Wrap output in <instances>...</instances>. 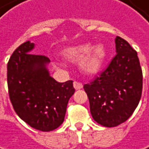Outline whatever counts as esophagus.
<instances>
[{
	"label": "esophagus",
	"instance_id": "obj_1",
	"mask_svg": "<svg viewBox=\"0 0 149 149\" xmlns=\"http://www.w3.org/2000/svg\"><path fill=\"white\" fill-rule=\"evenodd\" d=\"M73 86H74V88H75L76 90L81 89V88L83 87V85H82V83H80V82H78V81H74V82H73Z\"/></svg>",
	"mask_w": 149,
	"mask_h": 149
}]
</instances>
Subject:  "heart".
Segmentation results:
<instances>
[{
    "label": "heart",
    "mask_w": 149,
    "mask_h": 149,
    "mask_svg": "<svg viewBox=\"0 0 149 149\" xmlns=\"http://www.w3.org/2000/svg\"><path fill=\"white\" fill-rule=\"evenodd\" d=\"M63 56L70 62L79 63L80 69L86 74H94L100 70L105 58L106 50L102 45L91 47L88 43L70 47L63 51Z\"/></svg>",
    "instance_id": "obj_1"
}]
</instances>
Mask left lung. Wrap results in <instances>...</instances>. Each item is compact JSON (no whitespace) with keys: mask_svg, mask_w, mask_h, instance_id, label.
I'll return each instance as SVG.
<instances>
[{"mask_svg":"<svg viewBox=\"0 0 149 149\" xmlns=\"http://www.w3.org/2000/svg\"><path fill=\"white\" fill-rule=\"evenodd\" d=\"M116 55L109 66L84 85L93 118L106 127L125 122L140 102L142 70L137 52L121 37L116 38Z\"/></svg>","mask_w":149,"mask_h":149,"instance_id":"1","label":"left lung"}]
</instances>
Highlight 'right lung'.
Listing matches in <instances>:
<instances>
[{
  "label": "right lung",
  "mask_w": 149,
  "mask_h": 149,
  "mask_svg": "<svg viewBox=\"0 0 149 149\" xmlns=\"http://www.w3.org/2000/svg\"><path fill=\"white\" fill-rule=\"evenodd\" d=\"M34 44H21L8 63V95L19 118L31 127L50 132L59 127L75 89L73 81L60 83L49 76V58L30 54Z\"/></svg>",
  "instance_id": "obj_1"
}]
</instances>
